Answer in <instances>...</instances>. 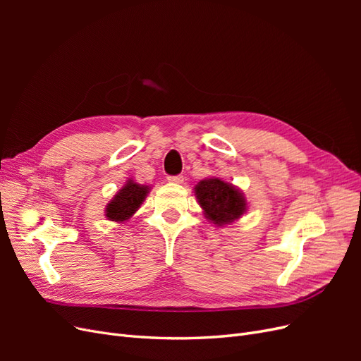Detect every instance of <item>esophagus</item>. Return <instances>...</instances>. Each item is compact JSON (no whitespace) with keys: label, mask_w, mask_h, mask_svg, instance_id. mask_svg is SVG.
Here are the masks:
<instances>
[{"label":"esophagus","mask_w":361,"mask_h":361,"mask_svg":"<svg viewBox=\"0 0 361 361\" xmlns=\"http://www.w3.org/2000/svg\"><path fill=\"white\" fill-rule=\"evenodd\" d=\"M167 180L170 183H182L183 182V176H182V174H176V176H169Z\"/></svg>","instance_id":"1"}]
</instances>
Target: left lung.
I'll list each match as a JSON object with an SVG mask.
<instances>
[{
	"instance_id": "left-lung-1",
	"label": "left lung",
	"mask_w": 361,
	"mask_h": 361,
	"mask_svg": "<svg viewBox=\"0 0 361 361\" xmlns=\"http://www.w3.org/2000/svg\"><path fill=\"white\" fill-rule=\"evenodd\" d=\"M194 191L206 218L216 226L231 224L247 211L244 194L218 178L200 180Z\"/></svg>"
}]
</instances>
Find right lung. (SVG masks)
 <instances>
[{"instance_id": "right-lung-1", "label": "right lung", "mask_w": 361, "mask_h": 361, "mask_svg": "<svg viewBox=\"0 0 361 361\" xmlns=\"http://www.w3.org/2000/svg\"><path fill=\"white\" fill-rule=\"evenodd\" d=\"M149 192L147 185H140L134 180H128L122 190L114 195V199L108 203L105 215L108 220L123 223L133 216L140 204L143 203Z\"/></svg>"}]
</instances>
